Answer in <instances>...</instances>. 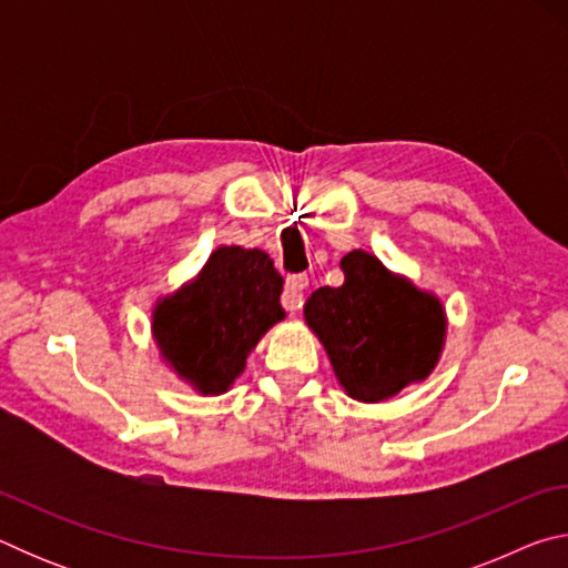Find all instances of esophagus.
I'll list each match as a JSON object with an SVG mask.
<instances>
[{"mask_svg": "<svg viewBox=\"0 0 568 568\" xmlns=\"http://www.w3.org/2000/svg\"><path fill=\"white\" fill-rule=\"evenodd\" d=\"M305 287H307V275H291V277H287L285 291L281 295V303H283L287 313L301 311V305L305 301V295H303Z\"/></svg>", "mask_w": 568, "mask_h": 568, "instance_id": "obj_1", "label": "esophagus"}]
</instances>
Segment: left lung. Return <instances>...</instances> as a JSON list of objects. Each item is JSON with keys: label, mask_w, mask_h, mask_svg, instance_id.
I'll list each match as a JSON object with an SVG mask.
<instances>
[{"label": "left lung", "mask_w": 568, "mask_h": 568, "mask_svg": "<svg viewBox=\"0 0 568 568\" xmlns=\"http://www.w3.org/2000/svg\"><path fill=\"white\" fill-rule=\"evenodd\" d=\"M341 271V287L307 297L305 323L351 398L386 400L434 371L446 335L444 305L363 250L345 255Z\"/></svg>", "instance_id": "1"}]
</instances>
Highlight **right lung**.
I'll use <instances>...</instances> for the list:
<instances>
[{
	"label": "right lung",
	"mask_w": 568,
	"mask_h": 568,
	"mask_svg": "<svg viewBox=\"0 0 568 568\" xmlns=\"http://www.w3.org/2000/svg\"><path fill=\"white\" fill-rule=\"evenodd\" d=\"M283 277L263 250L217 247L195 281L152 313L162 358L200 393H225L245 371L247 353L285 318Z\"/></svg>",
	"instance_id": "add662e5"
}]
</instances>
